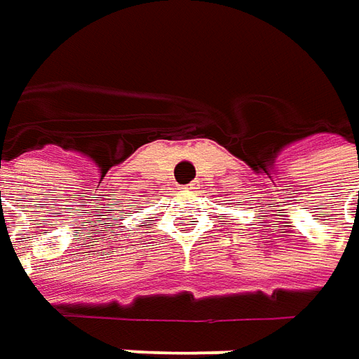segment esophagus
Returning a JSON list of instances; mask_svg holds the SVG:
<instances>
[{
    "label": "esophagus",
    "mask_w": 359,
    "mask_h": 359,
    "mask_svg": "<svg viewBox=\"0 0 359 359\" xmlns=\"http://www.w3.org/2000/svg\"><path fill=\"white\" fill-rule=\"evenodd\" d=\"M200 184H198V180H194V182H190V184H187V187H184V189L187 190H190V192H192V190H196L198 189Z\"/></svg>",
    "instance_id": "1"
}]
</instances>
